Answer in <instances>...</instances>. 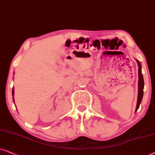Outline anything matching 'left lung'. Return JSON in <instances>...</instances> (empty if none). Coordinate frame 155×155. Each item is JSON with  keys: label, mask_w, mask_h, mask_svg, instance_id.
<instances>
[{"label": "left lung", "mask_w": 155, "mask_h": 155, "mask_svg": "<svg viewBox=\"0 0 155 155\" xmlns=\"http://www.w3.org/2000/svg\"><path fill=\"white\" fill-rule=\"evenodd\" d=\"M137 64H138V76H139V81H138V96H137V106H136V110L137 111L140 107V104H141L142 97H143V89H144V79L143 76L142 74V68L140 62L138 60H137Z\"/></svg>", "instance_id": "8db88e82"}]
</instances>
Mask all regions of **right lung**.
Returning a JSON list of instances; mask_svg holds the SVG:
<instances>
[{
    "label": "right lung",
    "mask_w": 155,
    "mask_h": 155,
    "mask_svg": "<svg viewBox=\"0 0 155 155\" xmlns=\"http://www.w3.org/2000/svg\"><path fill=\"white\" fill-rule=\"evenodd\" d=\"M12 94H13V96H14V89L13 88V91H12ZM13 100H14V98H13Z\"/></svg>",
    "instance_id": "right-lung-1"
}]
</instances>
